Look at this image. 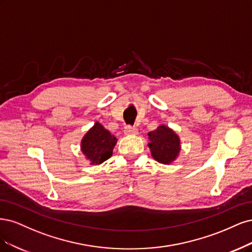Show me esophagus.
Masks as SVG:
<instances>
[{
	"label": "esophagus",
	"mask_w": 252,
	"mask_h": 252,
	"mask_svg": "<svg viewBox=\"0 0 252 252\" xmlns=\"http://www.w3.org/2000/svg\"><path fill=\"white\" fill-rule=\"evenodd\" d=\"M125 134L126 135H137L138 134V129L136 127L132 126H126L125 128Z\"/></svg>",
	"instance_id": "esophagus-1"
}]
</instances>
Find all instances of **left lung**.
Listing matches in <instances>:
<instances>
[{
  "mask_svg": "<svg viewBox=\"0 0 252 252\" xmlns=\"http://www.w3.org/2000/svg\"><path fill=\"white\" fill-rule=\"evenodd\" d=\"M148 136L151 155L159 163L168 165L179 157L181 140L173 128L160 125L155 131L149 132Z\"/></svg>",
  "mask_w": 252,
  "mask_h": 252,
  "instance_id": "1",
  "label": "left lung"
}]
</instances>
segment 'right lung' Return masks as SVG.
<instances>
[{
    "mask_svg": "<svg viewBox=\"0 0 252 252\" xmlns=\"http://www.w3.org/2000/svg\"><path fill=\"white\" fill-rule=\"evenodd\" d=\"M116 143L117 138L96 121L80 141V151L90 165H99L113 155Z\"/></svg>",
    "mask_w": 252,
    "mask_h": 252,
    "instance_id": "1",
    "label": "right lung"
}]
</instances>
